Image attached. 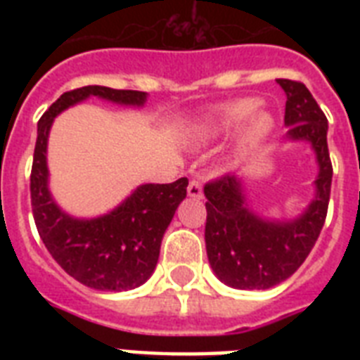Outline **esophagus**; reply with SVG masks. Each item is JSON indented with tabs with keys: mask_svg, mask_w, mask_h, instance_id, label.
<instances>
[{
	"mask_svg": "<svg viewBox=\"0 0 360 360\" xmlns=\"http://www.w3.org/2000/svg\"><path fill=\"white\" fill-rule=\"evenodd\" d=\"M188 196L191 198H203V188H202V183L196 179H192L191 183H188Z\"/></svg>",
	"mask_w": 360,
	"mask_h": 360,
	"instance_id": "34e87169",
	"label": "esophagus"
}]
</instances>
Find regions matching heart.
I'll list each match as a JSON object with an SVG mask.
<instances>
[{"mask_svg":"<svg viewBox=\"0 0 360 360\" xmlns=\"http://www.w3.org/2000/svg\"><path fill=\"white\" fill-rule=\"evenodd\" d=\"M257 108H259V101L257 98H239V101L226 104L217 114L211 115L209 120L203 121L202 124H198L194 134H192V140L196 141V143L213 140L217 136L237 129L248 117H252V120L248 123V129H246V138L250 141L259 140L265 134H269V130L273 129V117L265 114V112H257L256 114Z\"/></svg>","mask_w":360,"mask_h":360,"instance_id":"b5f03b06","label":"heart"}]
</instances>
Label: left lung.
I'll return each instance as SVG.
<instances>
[{"mask_svg":"<svg viewBox=\"0 0 360 360\" xmlns=\"http://www.w3.org/2000/svg\"><path fill=\"white\" fill-rule=\"evenodd\" d=\"M285 91L284 123L291 140L312 143L319 164L316 198L291 222L263 220L246 207L236 175H222L203 186L205 246L214 274L237 290H267L301 267L327 219L333 164L327 147V117L302 82L276 80Z\"/></svg>","mask_w":360,"mask_h":360,"instance_id":"left-lung-1","label":"left lung"}]
</instances>
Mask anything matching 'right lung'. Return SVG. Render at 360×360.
I'll use <instances>...</instances> for the list:
<instances>
[{
    "label": "right lung",
    "instance_id": "1",
    "mask_svg": "<svg viewBox=\"0 0 360 360\" xmlns=\"http://www.w3.org/2000/svg\"><path fill=\"white\" fill-rule=\"evenodd\" d=\"M91 95L132 106L146 103V93L132 89L86 86L63 93L37 124L31 209L42 243L65 273L93 290H132L155 271L164 231L185 200L188 179L138 186L120 207L98 219L78 220L65 214L48 192V132L56 115Z\"/></svg>",
    "mask_w": 360,
    "mask_h": 360
}]
</instances>
